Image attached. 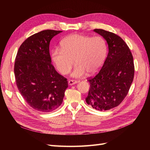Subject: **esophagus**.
<instances>
[{
    "label": "esophagus",
    "mask_w": 150,
    "mask_h": 150,
    "mask_svg": "<svg viewBox=\"0 0 150 150\" xmlns=\"http://www.w3.org/2000/svg\"><path fill=\"white\" fill-rule=\"evenodd\" d=\"M78 81H76V80H74V79H71V80H69V81H68V84H69V85L71 86V85H74L76 83H78Z\"/></svg>",
    "instance_id": "obj_1"
}]
</instances>
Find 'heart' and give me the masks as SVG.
Here are the masks:
<instances>
[{
	"label": "heart",
	"mask_w": 150,
	"mask_h": 150,
	"mask_svg": "<svg viewBox=\"0 0 150 150\" xmlns=\"http://www.w3.org/2000/svg\"><path fill=\"white\" fill-rule=\"evenodd\" d=\"M106 54V44L102 38L72 34L62 40L61 49H54L51 57L62 74L70 71L74 60L76 65L72 76L80 78L86 72L94 74L98 72L105 61Z\"/></svg>",
	"instance_id": "1"
}]
</instances>
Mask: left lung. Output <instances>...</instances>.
I'll return each instance as SVG.
<instances>
[{
	"instance_id": "obj_1",
	"label": "left lung",
	"mask_w": 150,
	"mask_h": 150,
	"mask_svg": "<svg viewBox=\"0 0 150 150\" xmlns=\"http://www.w3.org/2000/svg\"><path fill=\"white\" fill-rule=\"evenodd\" d=\"M105 39L109 52L101 70L88 78L90 89L86 103L99 111L109 110L121 104L134 78L133 57L119 35L101 29L94 30Z\"/></svg>"
}]
</instances>
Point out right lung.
I'll return each instance as SVG.
<instances>
[{
  "instance_id": "add662e5",
  "label": "right lung",
  "mask_w": 150,
  "mask_h": 150,
  "mask_svg": "<svg viewBox=\"0 0 150 150\" xmlns=\"http://www.w3.org/2000/svg\"><path fill=\"white\" fill-rule=\"evenodd\" d=\"M61 30H44L25 39L14 64L16 82L29 105L40 112H51L61 105L68 87L66 78L51 63L49 44Z\"/></svg>"
}]
</instances>
